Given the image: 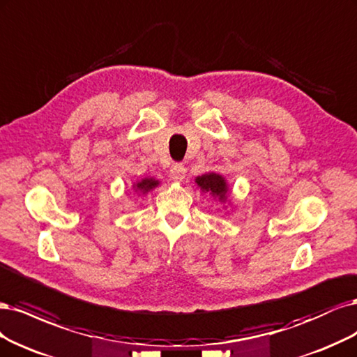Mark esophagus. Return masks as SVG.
<instances>
[{
    "label": "esophagus",
    "instance_id": "1",
    "mask_svg": "<svg viewBox=\"0 0 357 357\" xmlns=\"http://www.w3.org/2000/svg\"><path fill=\"white\" fill-rule=\"evenodd\" d=\"M185 172H187L185 166L181 163H175V165H172V167L169 170V175L174 181H182L183 178H185Z\"/></svg>",
    "mask_w": 357,
    "mask_h": 357
}]
</instances>
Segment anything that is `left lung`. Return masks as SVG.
Instances as JSON below:
<instances>
[{"label":"left lung","instance_id":"left-lung-1","mask_svg":"<svg viewBox=\"0 0 357 357\" xmlns=\"http://www.w3.org/2000/svg\"><path fill=\"white\" fill-rule=\"evenodd\" d=\"M195 183L203 192H209L212 197L218 202L225 203L227 202V195H228V183L225 178L221 175L215 174V172H211V174H204L202 176L195 178Z\"/></svg>","mask_w":357,"mask_h":357}]
</instances>
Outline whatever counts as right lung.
Masks as SVG:
<instances>
[{"instance_id": "1", "label": "right lung", "mask_w": 357, "mask_h": 357, "mask_svg": "<svg viewBox=\"0 0 357 357\" xmlns=\"http://www.w3.org/2000/svg\"><path fill=\"white\" fill-rule=\"evenodd\" d=\"M158 181H155L154 178H144L142 181H137L135 185H133V188H135V191H137V192H141V194H146L148 191H151L153 188H155L157 185H158Z\"/></svg>"}]
</instances>
